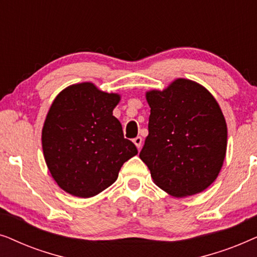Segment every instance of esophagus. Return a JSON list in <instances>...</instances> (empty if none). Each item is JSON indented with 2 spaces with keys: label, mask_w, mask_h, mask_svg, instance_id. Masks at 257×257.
Wrapping results in <instances>:
<instances>
[{
  "label": "esophagus",
  "mask_w": 257,
  "mask_h": 257,
  "mask_svg": "<svg viewBox=\"0 0 257 257\" xmlns=\"http://www.w3.org/2000/svg\"><path fill=\"white\" fill-rule=\"evenodd\" d=\"M133 143H135V145L138 147V150H139L143 145V138L142 137H137V138L133 139Z\"/></svg>",
  "instance_id": "34e87169"
}]
</instances>
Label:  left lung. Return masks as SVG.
Returning <instances> with one entry per match:
<instances>
[{"label":"left lung","mask_w":257,"mask_h":257,"mask_svg":"<svg viewBox=\"0 0 257 257\" xmlns=\"http://www.w3.org/2000/svg\"><path fill=\"white\" fill-rule=\"evenodd\" d=\"M149 136L140 159L157 186L182 198L212 185L222 167L227 125L212 94L198 83L177 79L164 91H150Z\"/></svg>","instance_id":"1"}]
</instances>
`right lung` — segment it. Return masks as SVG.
<instances>
[{
  "instance_id": "add662e5",
  "label": "right lung",
  "mask_w": 257,
  "mask_h": 257,
  "mask_svg": "<svg viewBox=\"0 0 257 257\" xmlns=\"http://www.w3.org/2000/svg\"><path fill=\"white\" fill-rule=\"evenodd\" d=\"M119 99V94L103 92L92 83H80L66 87L52 103L42 146L52 178L69 194L97 195L138 153L112 113Z\"/></svg>"
}]
</instances>
